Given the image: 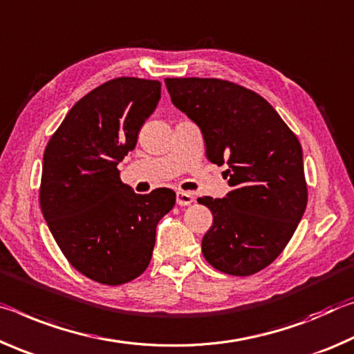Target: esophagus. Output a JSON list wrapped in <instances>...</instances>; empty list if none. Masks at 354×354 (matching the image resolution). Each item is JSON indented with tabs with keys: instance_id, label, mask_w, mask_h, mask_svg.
Instances as JSON below:
<instances>
[{
	"instance_id": "34e87169",
	"label": "esophagus",
	"mask_w": 354,
	"mask_h": 354,
	"mask_svg": "<svg viewBox=\"0 0 354 354\" xmlns=\"http://www.w3.org/2000/svg\"><path fill=\"white\" fill-rule=\"evenodd\" d=\"M194 202V196L191 193H187V191H177V204L178 205H189Z\"/></svg>"
}]
</instances>
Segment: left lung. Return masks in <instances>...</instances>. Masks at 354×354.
Returning <instances> with one entry per match:
<instances>
[{"label":"left lung","instance_id":"1","mask_svg":"<svg viewBox=\"0 0 354 354\" xmlns=\"http://www.w3.org/2000/svg\"><path fill=\"white\" fill-rule=\"evenodd\" d=\"M165 83L174 106L199 125L207 158L229 166L227 196L198 199L213 213L202 254L225 274L257 273L283 251L308 205L298 138L263 97L232 81Z\"/></svg>","mask_w":354,"mask_h":354}]
</instances>
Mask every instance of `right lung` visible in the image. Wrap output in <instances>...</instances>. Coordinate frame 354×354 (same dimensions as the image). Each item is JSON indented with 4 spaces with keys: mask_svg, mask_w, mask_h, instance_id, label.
Wrapping results in <instances>:
<instances>
[{
    "mask_svg": "<svg viewBox=\"0 0 354 354\" xmlns=\"http://www.w3.org/2000/svg\"><path fill=\"white\" fill-rule=\"evenodd\" d=\"M160 97L156 80H109L75 103L45 147L44 218L73 268L95 282L120 286L142 274L156 224L176 204L169 188L136 194L118 169Z\"/></svg>",
    "mask_w": 354,
    "mask_h": 354,
    "instance_id": "obj_1",
    "label": "right lung"
}]
</instances>
